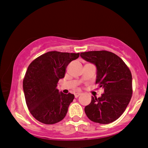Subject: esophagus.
Here are the masks:
<instances>
[{
    "label": "esophagus",
    "mask_w": 148,
    "mask_h": 148,
    "mask_svg": "<svg viewBox=\"0 0 148 148\" xmlns=\"http://www.w3.org/2000/svg\"><path fill=\"white\" fill-rule=\"evenodd\" d=\"M81 95V93H75V94H74V96H75L76 98H77L78 97H79V95Z\"/></svg>",
    "instance_id": "34e87169"
}]
</instances>
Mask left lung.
I'll use <instances>...</instances> for the list:
<instances>
[{"mask_svg":"<svg viewBox=\"0 0 148 148\" xmlns=\"http://www.w3.org/2000/svg\"><path fill=\"white\" fill-rule=\"evenodd\" d=\"M80 56L96 66V84L104 90L99 98L92 97L85 113L95 123H113L121 116L132 98V73L125 62L112 52L93 51Z\"/></svg>","mask_w":148,"mask_h":148,"instance_id":"left-lung-1","label":"left lung"}]
</instances>
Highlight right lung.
Returning <instances> with one entry per match:
<instances>
[{"instance_id": "obj_1", "label": "right lung", "mask_w": 148, "mask_h": 148, "mask_svg": "<svg viewBox=\"0 0 148 148\" xmlns=\"http://www.w3.org/2000/svg\"><path fill=\"white\" fill-rule=\"evenodd\" d=\"M79 57V53L49 51L28 66L23 81L25 102L32 115L40 123L53 125L65 117L74 95L59 92L57 84L64 77L69 62Z\"/></svg>"}]
</instances>
